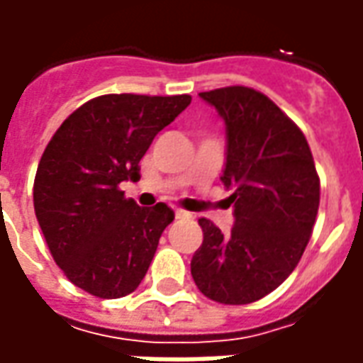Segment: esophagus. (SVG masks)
Listing matches in <instances>:
<instances>
[{"label":"esophagus","mask_w":363,"mask_h":363,"mask_svg":"<svg viewBox=\"0 0 363 363\" xmlns=\"http://www.w3.org/2000/svg\"><path fill=\"white\" fill-rule=\"evenodd\" d=\"M174 218H177V220H190L192 213L184 212V210H174Z\"/></svg>","instance_id":"34e87169"}]
</instances>
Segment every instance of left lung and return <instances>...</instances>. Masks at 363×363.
<instances>
[{
    "mask_svg": "<svg viewBox=\"0 0 363 363\" xmlns=\"http://www.w3.org/2000/svg\"><path fill=\"white\" fill-rule=\"evenodd\" d=\"M225 122L221 182L233 190L235 223L223 235L200 218L204 241L190 260L198 289L218 303H252L294 272L309 243L320 184L303 132L243 85L200 93Z\"/></svg>",
    "mask_w": 363,
    "mask_h": 363,
    "instance_id": "8db88e82",
    "label": "left lung"
}]
</instances>
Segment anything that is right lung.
I'll use <instances>...</instances> for the list:
<instances>
[{
    "label": "right lung",
    "mask_w": 363,
    "mask_h": 363,
    "mask_svg": "<svg viewBox=\"0 0 363 363\" xmlns=\"http://www.w3.org/2000/svg\"><path fill=\"white\" fill-rule=\"evenodd\" d=\"M190 95H103L67 116L46 145L35 177V213L67 280L87 294H132L150 268L159 237L174 220L163 202L140 208L120 182L140 179L153 138Z\"/></svg>",
    "instance_id": "right-lung-1"
}]
</instances>
